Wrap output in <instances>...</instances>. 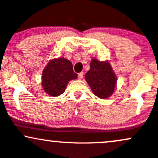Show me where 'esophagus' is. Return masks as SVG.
Wrapping results in <instances>:
<instances>
[{
    "label": "esophagus",
    "mask_w": 158,
    "mask_h": 158,
    "mask_svg": "<svg viewBox=\"0 0 158 158\" xmlns=\"http://www.w3.org/2000/svg\"><path fill=\"white\" fill-rule=\"evenodd\" d=\"M82 78H83V73H79L78 74V79H82Z\"/></svg>",
    "instance_id": "34e87169"
}]
</instances>
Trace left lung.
<instances>
[{"instance_id":"obj_1","label":"left lung","mask_w":158,"mask_h":158,"mask_svg":"<svg viewBox=\"0 0 158 158\" xmlns=\"http://www.w3.org/2000/svg\"><path fill=\"white\" fill-rule=\"evenodd\" d=\"M85 78L94 94L98 98H107L113 93L116 77L107 61H99L94 58Z\"/></svg>"}]
</instances>
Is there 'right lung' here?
<instances>
[{
    "label": "right lung",
    "mask_w": 158,
    "mask_h": 158,
    "mask_svg": "<svg viewBox=\"0 0 158 158\" xmlns=\"http://www.w3.org/2000/svg\"><path fill=\"white\" fill-rule=\"evenodd\" d=\"M72 63L64 58L50 60L43 72L42 85L48 94L58 97L64 92L69 81L76 79Z\"/></svg>",
    "instance_id": "obj_1"
}]
</instances>
